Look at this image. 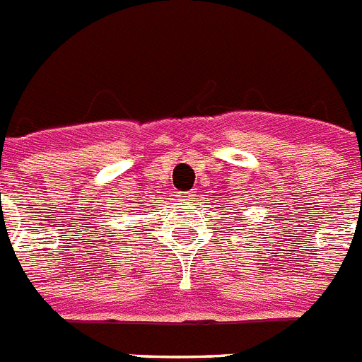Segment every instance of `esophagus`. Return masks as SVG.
I'll list each match as a JSON object with an SVG mask.
<instances>
[{
  "label": "esophagus",
  "mask_w": 362,
  "mask_h": 362,
  "mask_svg": "<svg viewBox=\"0 0 362 362\" xmlns=\"http://www.w3.org/2000/svg\"><path fill=\"white\" fill-rule=\"evenodd\" d=\"M180 199L184 202H194L197 200V191H185V193L180 194Z\"/></svg>",
  "instance_id": "34e87169"
}]
</instances>
